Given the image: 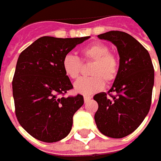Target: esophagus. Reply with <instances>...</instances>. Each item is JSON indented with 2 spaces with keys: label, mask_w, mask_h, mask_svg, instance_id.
I'll list each match as a JSON object with an SVG mask.
<instances>
[{
  "label": "esophagus",
  "mask_w": 161,
  "mask_h": 161,
  "mask_svg": "<svg viewBox=\"0 0 161 161\" xmlns=\"http://www.w3.org/2000/svg\"><path fill=\"white\" fill-rule=\"evenodd\" d=\"M83 97H84V101H85V102H87V101H89L90 99H91V97L90 96H86V95H85Z\"/></svg>",
  "instance_id": "1"
}]
</instances>
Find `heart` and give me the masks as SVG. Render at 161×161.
<instances>
[{"mask_svg":"<svg viewBox=\"0 0 161 161\" xmlns=\"http://www.w3.org/2000/svg\"><path fill=\"white\" fill-rule=\"evenodd\" d=\"M81 59L73 54H66L63 60L64 73L71 80H76L82 70V63L93 62L90 67L91 76L79 79L74 83V90L83 95H90L104 88L106 83L113 82L118 73L119 64L109 47L101 42H94L80 50Z\"/></svg>","mask_w":161,"mask_h":161,"instance_id":"1","label":"heart"}]
</instances>
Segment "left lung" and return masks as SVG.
<instances>
[{
    "mask_svg": "<svg viewBox=\"0 0 161 161\" xmlns=\"http://www.w3.org/2000/svg\"><path fill=\"white\" fill-rule=\"evenodd\" d=\"M97 36L117 47L120 62L112 88L93 97L98 104L94 118L104 135L123 138L135 131L149 113L154 69L148 51L131 35L109 31Z\"/></svg>",
    "mask_w": 161,
    "mask_h": 161,
    "instance_id": "1",
    "label": "left lung"
}]
</instances>
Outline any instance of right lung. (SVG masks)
Segmentation results:
<instances>
[{
  "instance_id": "add662e5",
  "label": "right lung",
  "mask_w": 161,
  "mask_h": 161,
  "mask_svg": "<svg viewBox=\"0 0 161 161\" xmlns=\"http://www.w3.org/2000/svg\"><path fill=\"white\" fill-rule=\"evenodd\" d=\"M89 37L42 36L19 54L12 80L15 114L36 139L55 142L71 132L73 114L84 99L80 94L64 97L73 86L64 71L63 60Z\"/></svg>"
}]
</instances>
